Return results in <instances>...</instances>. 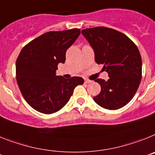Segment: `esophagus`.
I'll return each mask as SVG.
<instances>
[{
	"label": "esophagus",
	"instance_id": "obj_1",
	"mask_svg": "<svg viewBox=\"0 0 155 155\" xmlns=\"http://www.w3.org/2000/svg\"><path fill=\"white\" fill-rule=\"evenodd\" d=\"M91 80H90V79H85V83H91Z\"/></svg>",
	"mask_w": 155,
	"mask_h": 155
}]
</instances>
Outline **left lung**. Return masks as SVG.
I'll return each mask as SVG.
<instances>
[{"instance_id":"left-lung-1","label":"left lung","mask_w":155,"mask_h":155,"mask_svg":"<svg viewBox=\"0 0 155 155\" xmlns=\"http://www.w3.org/2000/svg\"><path fill=\"white\" fill-rule=\"evenodd\" d=\"M94 52L97 64L108 74V80L97 79L100 94L94 101L101 107L116 110L126 105L139 87L142 75V60L139 50L123 33L107 27L82 30Z\"/></svg>"}]
</instances>
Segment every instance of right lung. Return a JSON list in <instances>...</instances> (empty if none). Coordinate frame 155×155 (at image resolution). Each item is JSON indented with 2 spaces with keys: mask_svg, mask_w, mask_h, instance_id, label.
Masks as SVG:
<instances>
[{
  "mask_svg": "<svg viewBox=\"0 0 155 155\" xmlns=\"http://www.w3.org/2000/svg\"><path fill=\"white\" fill-rule=\"evenodd\" d=\"M80 34V29L48 32L32 40L16 61V79L25 101L36 111L52 114L64 107L83 78L56 76L58 64Z\"/></svg>",
  "mask_w": 155,
  "mask_h": 155,
  "instance_id": "1",
  "label": "right lung"
}]
</instances>
